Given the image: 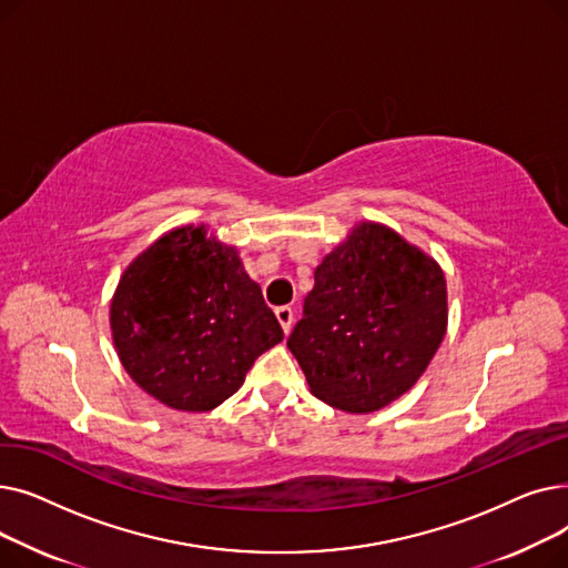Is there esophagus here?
I'll use <instances>...</instances> for the list:
<instances>
[{
	"label": "esophagus",
	"mask_w": 568,
	"mask_h": 568,
	"mask_svg": "<svg viewBox=\"0 0 568 568\" xmlns=\"http://www.w3.org/2000/svg\"><path fill=\"white\" fill-rule=\"evenodd\" d=\"M276 317H278V322H281V326H283V332H285V334H290V329H292V322H294V313H292V308H290V306H281V308H276Z\"/></svg>",
	"instance_id": "obj_1"
}]
</instances>
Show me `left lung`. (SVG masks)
<instances>
[{
  "instance_id": "left-lung-1",
  "label": "left lung",
  "mask_w": 568,
  "mask_h": 568,
  "mask_svg": "<svg viewBox=\"0 0 568 568\" xmlns=\"http://www.w3.org/2000/svg\"><path fill=\"white\" fill-rule=\"evenodd\" d=\"M439 264L392 227L359 223L315 268L287 338L313 396L349 414L409 392L446 334Z\"/></svg>"
}]
</instances>
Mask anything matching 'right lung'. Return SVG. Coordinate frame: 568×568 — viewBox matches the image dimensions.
I'll use <instances>...</instances> for the list:
<instances>
[{"mask_svg": "<svg viewBox=\"0 0 568 568\" xmlns=\"http://www.w3.org/2000/svg\"><path fill=\"white\" fill-rule=\"evenodd\" d=\"M119 362L142 392L209 412L244 384L283 329L234 246L204 225L165 232L119 278L110 302Z\"/></svg>", "mask_w": 568, "mask_h": 568, "instance_id": "obj_1", "label": "right lung"}]
</instances>
